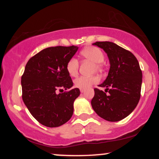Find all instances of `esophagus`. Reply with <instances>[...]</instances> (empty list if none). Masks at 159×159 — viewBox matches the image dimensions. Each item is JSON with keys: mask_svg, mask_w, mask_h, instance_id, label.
<instances>
[{"mask_svg": "<svg viewBox=\"0 0 159 159\" xmlns=\"http://www.w3.org/2000/svg\"><path fill=\"white\" fill-rule=\"evenodd\" d=\"M80 91H81V93H84V90H83V89H81V90H80Z\"/></svg>", "mask_w": 159, "mask_h": 159, "instance_id": "1", "label": "esophagus"}]
</instances>
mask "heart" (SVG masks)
I'll return each mask as SVG.
<instances>
[{
    "label": "heart",
    "instance_id": "heart-1",
    "mask_svg": "<svg viewBox=\"0 0 159 159\" xmlns=\"http://www.w3.org/2000/svg\"><path fill=\"white\" fill-rule=\"evenodd\" d=\"M81 55L86 59L93 62L96 63V68L98 69L101 66V63L105 60V55L101 49L97 47L90 46L84 48L81 52ZM66 71L71 76H76L78 72L79 63L76 58H71L66 63ZM98 81L97 77H86V76H80L74 81L75 87L78 89H88L93 84L97 83Z\"/></svg>",
    "mask_w": 159,
    "mask_h": 159
}]
</instances>
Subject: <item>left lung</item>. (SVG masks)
<instances>
[{
  "label": "left lung",
  "mask_w": 159,
  "mask_h": 159,
  "mask_svg": "<svg viewBox=\"0 0 159 159\" xmlns=\"http://www.w3.org/2000/svg\"><path fill=\"white\" fill-rule=\"evenodd\" d=\"M93 45L102 48L108 57L110 69L106 79L95 88L92 107L100 117L117 122L134 110L140 97L142 72L139 63L129 51L111 42H96Z\"/></svg>",
  "instance_id": "left-lung-1"
}]
</instances>
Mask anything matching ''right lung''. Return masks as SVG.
Listing matches in <instances>:
<instances>
[{"label": "right lung", "instance_id": "obj_1", "mask_svg": "<svg viewBox=\"0 0 159 159\" xmlns=\"http://www.w3.org/2000/svg\"><path fill=\"white\" fill-rule=\"evenodd\" d=\"M78 46L49 47L32 57L21 76L22 99L30 114L47 127H58L70 120L73 103L80 95L66 71V63Z\"/></svg>", "mask_w": 159, "mask_h": 159}]
</instances>
